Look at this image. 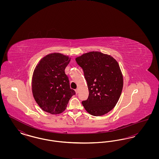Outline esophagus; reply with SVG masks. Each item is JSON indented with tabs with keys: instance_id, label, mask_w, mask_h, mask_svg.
<instances>
[{
	"instance_id": "obj_1",
	"label": "esophagus",
	"mask_w": 159,
	"mask_h": 159,
	"mask_svg": "<svg viewBox=\"0 0 159 159\" xmlns=\"http://www.w3.org/2000/svg\"><path fill=\"white\" fill-rule=\"evenodd\" d=\"M75 91H76V94H77L79 93V89H76Z\"/></svg>"
}]
</instances>
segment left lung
I'll return each mask as SVG.
<instances>
[{
	"label": "left lung",
	"instance_id": "8db88e82",
	"mask_svg": "<svg viewBox=\"0 0 159 159\" xmlns=\"http://www.w3.org/2000/svg\"><path fill=\"white\" fill-rule=\"evenodd\" d=\"M87 82L89 97L82 102L88 113L104 115L117 103L123 86V77L117 61L98 51L83 53L76 58Z\"/></svg>",
	"mask_w": 159,
	"mask_h": 159
}]
</instances>
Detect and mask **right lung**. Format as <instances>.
Listing matches in <instances>:
<instances>
[{
  "label": "right lung",
  "instance_id": "obj_1",
  "mask_svg": "<svg viewBox=\"0 0 159 159\" xmlns=\"http://www.w3.org/2000/svg\"><path fill=\"white\" fill-rule=\"evenodd\" d=\"M71 58L60 53H51L39 61L34 70L31 89L33 97L42 110L51 114L62 113L70 99L75 94L70 89L65 73Z\"/></svg>",
  "mask_w": 159,
  "mask_h": 159
}]
</instances>
